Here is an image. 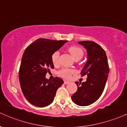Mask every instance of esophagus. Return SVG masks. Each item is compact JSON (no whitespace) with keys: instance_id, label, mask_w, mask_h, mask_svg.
I'll use <instances>...</instances> for the list:
<instances>
[{"instance_id":"obj_1","label":"esophagus","mask_w":127,"mask_h":127,"mask_svg":"<svg viewBox=\"0 0 127 127\" xmlns=\"http://www.w3.org/2000/svg\"><path fill=\"white\" fill-rule=\"evenodd\" d=\"M69 83H70V82L68 80H64V83L65 85H67V84H68Z\"/></svg>"}]
</instances>
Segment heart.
<instances>
[{
	"mask_svg": "<svg viewBox=\"0 0 127 127\" xmlns=\"http://www.w3.org/2000/svg\"><path fill=\"white\" fill-rule=\"evenodd\" d=\"M68 51L74 60L81 59L83 56V52L82 49L79 47L76 46L70 47L68 49ZM59 53L58 51L55 52L54 54L52 55V62L54 65L57 64L59 63ZM74 73H75V71L74 70L69 69V68H64L60 71V74L65 78H68L71 76V74Z\"/></svg>",
	"mask_w": 127,
	"mask_h": 127,
	"instance_id": "heart-1",
	"label": "heart"
}]
</instances>
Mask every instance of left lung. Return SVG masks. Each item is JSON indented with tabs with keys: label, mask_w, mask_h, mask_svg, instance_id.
I'll use <instances>...</instances> for the list:
<instances>
[{
	"label": "left lung",
	"mask_w": 127,
	"mask_h": 127,
	"mask_svg": "<svg viewBox=\"0 0 127 127\" xmlns=\"http://www.w3.org/2000/svg\"><path fill=\"white\" fill-rule=\"evenodd\" d=\"M87 52V62L81 71L82 76H87L86 81L79 83L77 90L71 96L73 102L79 106H88L100 97L104 90L109 71L105 50L94 41H80Z\"/></svg>",
	"instance_id": "1"
}]
</instances>
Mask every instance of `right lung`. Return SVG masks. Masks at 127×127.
I'll use <instances>...</instances> for the list:
<instances>
[{
	"label": "right lung",
	"mask_w": 127,
	"mask_h": 127,
	"mask_svg": "<svg viewBox=\"0 0 127 127\" xmlns=\"http://www.w3.org/2000/svg\"><path fill=\"white\" fill-rule=\"evenodd\" d=\"M67 42L39 38L24 51L19 80L24 96L32 105L45 107L51 104L58 88L64 83L60 77L50 80L45 76L49 68H54L52 55Z\"/></svg>",
	"instance_id": "right-lung-1"
}]
</instances>
